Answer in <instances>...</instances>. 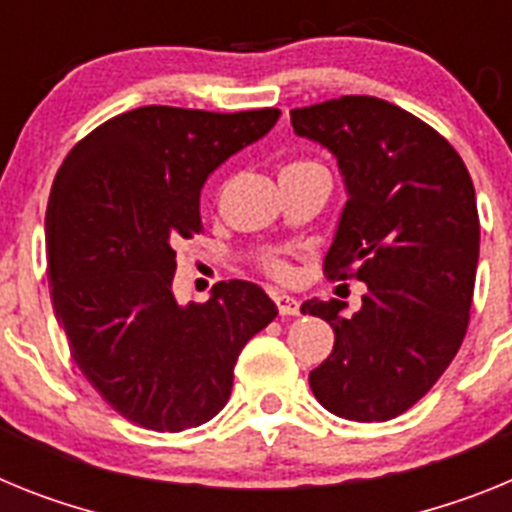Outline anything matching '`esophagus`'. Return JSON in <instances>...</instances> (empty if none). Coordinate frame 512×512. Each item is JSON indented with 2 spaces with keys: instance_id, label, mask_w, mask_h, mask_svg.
<instances>
[{
  "instance_id": "esophagus-1",
  "label": "esophagus",
  "mask_w": 512,
  "mask_h": 512,
  "mask_svg": "<svg viewBox=\"0 0 512 512\" xmlns=\"http://www.w3.org/2000/svg\"><path fill=\"white\" fill-rule=\"evenodd\" d=\"M275 306H278V314L281 317H296L299 314V301L293 299V296H288V293H275L273 296Z\"/></svg>"
}]
</instances>
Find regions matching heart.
Returning <instances> with one entry per match:
<instances>
[{"mask_svg": "<svg viewBox=\"0 0 512 512\" xmlns=\"http://www.w3.org/2000/svg\"><path fill=\"white\" fill-rule=\"evenodd\" d=\"M299 164H309V162H293V164H288V167H299ZM288 167H286V170H288ZM255 265H257V270H260V273H265L268 278H273V281H281V283L293 281V275H296V270H293V262L278 250L260 252V255H257Z\"/></svg>", "mask_w": 512, "mask_h": 512, "instance_id": "1", "label": "heart"}]
</instances>
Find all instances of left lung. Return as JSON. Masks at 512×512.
Segmentation results:
<instances>
[{"mask_svg":"<svg viewBox=\"0 0 512 512\" xmlns=\"http://www.w3.org/2000/svg\"><path fill=\"white\" fill-rule=\"evenodd\" d=\"M291 126L335 154L348 185L324 275L368 286L350 319L337 299L301 306L335 330L309 386L332 415L391 420L433 389L469 327L479 260L469 170L433 126L379 97L296 108Z\"/></svg>","mask_w":512,"mask_h":512,"instance_id":"8db88e82","label":"left lung"}]
</instances>
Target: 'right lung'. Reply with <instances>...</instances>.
I'll list each match as a JSON object with an SVG mask.
<instances>
[{
	"instance_id": "right-lung-1",
	"label": "right lung",
	"mask_w": 512,
	"mask_h": 512,
	"mask_svg": "<svg viewBox=\"0 0 512 512\" xmlns=\"http://www.w3.org/2000/svg\"><path fill=\"white\" fill-rule=\"evenodd\" d=\"M278 115L146 105L87 133L56 172L46 211L56 317L87 381L141 428L180 433L219 415L239 353L278 314L250 281L216 283L203 304L172 293L175 247L203 231V182Z\"/></svg>"
}]
</instances>
